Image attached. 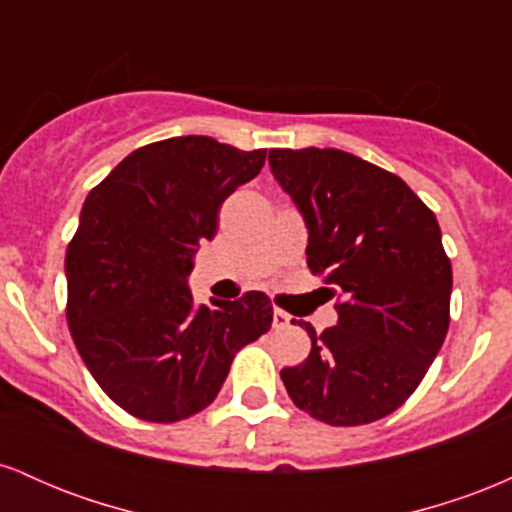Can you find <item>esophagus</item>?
<instances>
[{"mask_svg":"<svg viewBox=\"0 0 512 512\" xmlns=\"http://www.w3.org/2000/svg\"><path fill=\"white\" fill-rule=\"evenodd\" d=\"M274 330H286V327L291 325V315L284 313V310L274 308V320H272Z\"/></svg>","mask_w":512,"mask_h":512,"instance_id":"obj_1","label":"esophagus"}]
</instances>
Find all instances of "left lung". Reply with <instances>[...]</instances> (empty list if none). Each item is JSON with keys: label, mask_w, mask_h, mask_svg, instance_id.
I'll return each mask as SVG.
<instances>
[{"label": "left lung", "mask_w": 512, "mask_h": 512, "mask_svg": "<svg viewBox=\"0 0 512 512\" xmlns=\"http://www.w3.org/2000/svg\"><path fill=\"white\" fill-rule=\"evenodd\" d=\"M269 166L308 226L310 272L339 293L337 325L315 334L303 322L313 346L281 370L286 392L330 426L383 419L448 334L452 267L436 214L395 173L346 151L272 149Z\"/></svg>", "instance_id": "left-lung-1"}]
</instances>
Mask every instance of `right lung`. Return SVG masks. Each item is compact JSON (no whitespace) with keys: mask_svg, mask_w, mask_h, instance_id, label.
Masks as SVG:
<instances>
[{"mask_svg":"<svg viewBox=\"0 0 512 512\" xmlns=\"http://www.w3.org/2000/svg\"><path fill=\"white\" fill-rule=\"evenodd\" d=\"M264 158L267 149L173 137L132 151L88 192L64 260L67 322L86 368L127 414L173 424L207 409L233 356L272 327L262 291L207 308L187 289L223 199Z\"/></svg>","mask_w":512,"mask_h":512,"instance_id":"1","label":"right lung"}]
</instances>
